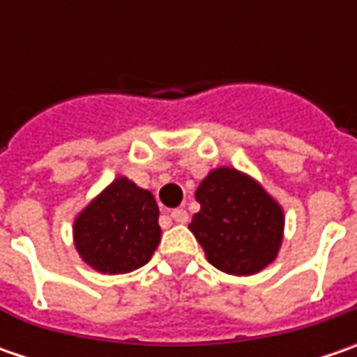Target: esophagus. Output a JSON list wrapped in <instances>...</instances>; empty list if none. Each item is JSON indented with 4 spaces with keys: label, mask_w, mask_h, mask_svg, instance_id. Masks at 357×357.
<instances>
[{
    "label": "esophagus",
    "mask_w": 357,
    "mask_h": 357,
    "mask_svg": "<svg viewBox=\"0 0 357 357\" xmlns=\"http://www.w3.org/2000/svg\"><path fill=\"white\" fill-rule=\"evenodd\" d=\"M171 218L174 222H178V225H185V222H188V213H186L185 208H174L171 213Z\"/></svg>",
    "instance_id": "obj_1"
}]
</instances>
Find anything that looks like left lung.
<instances>
[{"mask_svg":"<svg viewBox=\"0 0 357 357\" xmlns=\"http://www.w3.org/2000/svg\"><path fill=\"white\" fill-rule=\"evenodd\" d=\"M197 200L200 211L188 228L213 266L248 276L276 258L284 214L250 176L234 169H216L200 183Z\"/></svg>","mask_w":357,"mask_h":357,"instance_id":"1","label":"left lung"}]
</instances>
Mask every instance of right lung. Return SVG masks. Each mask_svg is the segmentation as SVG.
<instances>
[{
  "instance_id": "obj_1",
  "label": "right lung",
  "mask_w": 357,
  "mask_h": 357,
  "mask_svg": "<svg viewBox=\"0 0 357 357\" xmlns=\"http://www.w3.org/2000/svg\"><path fill=\"white\" fill-rule=\"evenodd\" d=\"M75 246L103 274L144 266L160 240L155 197L129 178H117L77 216Z\"/></svg>"
}]
</instances>
